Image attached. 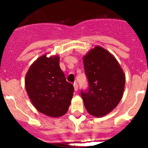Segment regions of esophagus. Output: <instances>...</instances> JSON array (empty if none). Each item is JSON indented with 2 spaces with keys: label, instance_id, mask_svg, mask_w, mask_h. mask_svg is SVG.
<instances>
[{
  "label": "esophagus",
  "instance_id": "obj_1",
  "mask_svg": "<svg viewBox=\"0 0 148 148\" xmlns=\"http://www.w3.org/2000/svg\"><path fill=\"white\" fill-rule=\"evenodd\" d=\"M74 90L75 91H77L78 90V84H77V82H74Z\"/></svg>",
  "mask_w": 148,
  "mask_h": 148
}]
</instances>
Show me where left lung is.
I'll return each instance as SVG.
<instances>
[{
  "label": "left lung",
  "mask_w": 148,
  "mask_h": 148,
  "mask_svg": "<svg viewBox=\"0 0 148 148\" xmlns=\"http://www.w3.org/2000/svg\"><path fill=\"white\" fill-rule=\"evenodd\" d=\"M88 89L81 90L88 112L102 117L112 111L123 95L125 77L115 58L100 46L92 49L83 59Z\"/></svg>",
  "instance_id": "8db88e82"
}]
</instances>
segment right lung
I'll use <instances>...</instances> for the list:
<instances>
[{
	"label": "right lung",
	"mask_w": 148,
	"mask_h": 148,
	"mask_svg": "<svg viewBox=\"0 0 148 148\" xmlns=\"http://www.w3.org/2000/svg\"><path fill=\"white\" fill-rule=\"evenodd\" d=\"M25 84L31 102L40 112L54 117L66 112L74 89L66 82L59 56L38 58L30 67Z\"/></svg>",
	"instance_id": "obj_1"
}]
</instances>
